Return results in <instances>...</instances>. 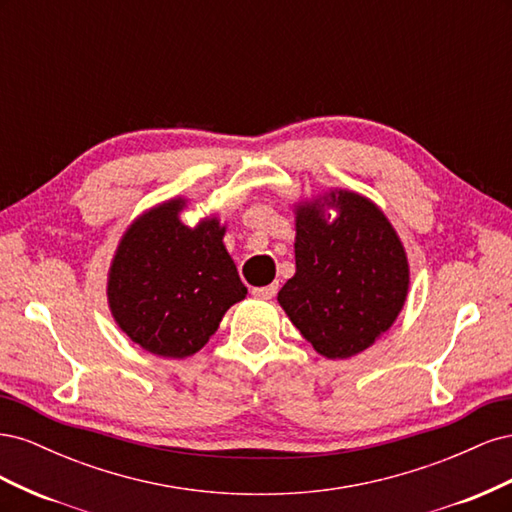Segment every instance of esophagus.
Instances as JSON below:
<instances>
[{
	"instance_id": "esophagus-1",
	"label": "esophagus",
	"mask_w": 512,
	"mask_h": 512,
	"mask_svg": "<svg viewBox=\"0 0 512 512\" xmlns=\"http://www.w3.org/2000/svg\"><path fill=\"white\" fill-rule=\"evenodd\" d=\"M252 294H254V297H258V299L269 301V299H273L275 294H277V284L262 286V288H252Z\"/></svg>"
}]
</instances>
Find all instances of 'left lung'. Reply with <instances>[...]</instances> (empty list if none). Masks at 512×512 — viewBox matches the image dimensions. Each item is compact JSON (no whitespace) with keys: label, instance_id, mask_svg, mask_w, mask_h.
Here are the masks:
<instances>
[{"label":"left lung","instance_id":"left-lung-1","mask_svg":"<svg viewBox=\"0 0 512 512\" xmlns=\"http://www.w3.org/2000/svg\"><path fill=\"white\" fill-rule=\"evenodd\" d=\"M338 218L327 223L323 207ZM297 273L277 301L327 359H348L389 331L408 294L404 245L384 213L354 192H331L297 209Z\"/></svg>","mask_w":512,"mask_h":512}]
</instances>
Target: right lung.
Here are the masks:
<instances>
[{
    "label": "right lung",
    "mask_w": 512,
    "mask_h": 512,
    "mask_svg": "<svg viewBox=\"0 0 512 512\" xmlns=\"http://www.w3.org/2000/svg\"><path fill=\"white\" fill-rule=\"evenodd\" d=\"M183 200L141 215L123 235L108 273L111 312L134 344L151 354L183 359L218 331L230 305L247 288L211 218L181 224Z\"/></svg>",
    "instance_id": "obj_1"
}]
</instances>
